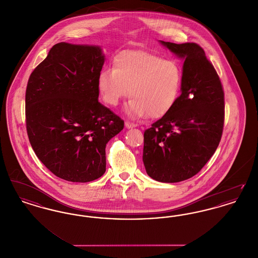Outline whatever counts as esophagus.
<instances>
[{
  "label": "esophagus",
  "instance_id": "1",
  "mask_svg": "<svg viewBox=\"0 0 258 258\" xmlns=\"http://www.w3.org/2000/svg\"><path fill=\"white\" fill-rule=\"evenodd\" d=\"M125 126L127 127V128H131V127H135L136 126V123H133V122H131V121H125Z\"/></svg>",
  "mask_w": 258,
  "mask_h": 258
}]
</instances>
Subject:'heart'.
Here are the masks:
<instances>
[{
  "instance_id": "1",
  "label": "heart",
  "mask_w": 258,
  "mask_h": 258,
  "mask_svg": "<svg viewBox=\"0 0 258 258\" xmlns=\"http://www.w3.org/2000/svg\"><path fill=\"white\" fill-rule=\"evenodd\" d=\"M182 79V70L176 61L135 50L117 55L112 70L105 69L98 75V87L105 103L115 106L128 92L132 98L126 110L131 115L157 119L171 110Z\"/></svg>"
}]
</instances>
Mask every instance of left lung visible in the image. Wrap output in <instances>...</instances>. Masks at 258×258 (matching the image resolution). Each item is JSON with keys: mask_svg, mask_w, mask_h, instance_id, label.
I'll return each mask as SVG.
<instances>
[{"mask_svg": "<svg viewBox=\"0 0 258 258\" xmlns=\"http://www.w3.org/2000/svg\"><path fill=\"white\" fill-rule=\"evenodd\" d=\"M160 42L184 59L182 94L171 110L144 132L143 162L154 180L177 183L197 175L219 146L224 92L200 45Z\"/></svg>", "mask_w": 258, "mask_h": 258, "instance_id": "left-lung-1", "label": "left lung"}]
</instances>
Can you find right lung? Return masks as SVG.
I'll list each match as a JSON object with an SVG mask.
<instances>
[{"mask_svg":"<svg viewBox=\"0 0 258 258\" xmlns=\"http://www.w3.org/2000/svg\"><path fill=\"white\" fill-rule=\"evenodd\" d=\"M103 62L98 46L60 42L28 80L25 114L31 146L46 168L66 181L101 177L105 146L123 128V120L98 102Z\"/></svg>","mask_w":258,"mask_h":258,"instance_id":"add662e5","label":"right lung"}]
</instances>
